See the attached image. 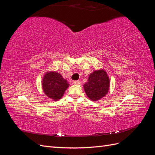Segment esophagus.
<instances>
[{"instance_id": "esophagus-1", "label": "esophagus", "mask_w": 155, "mask_h": 155, "mask_svg": "<svg viewBox=\"0 0 155 155\" xmlns=\"http://www.w3.org/2000/svg\"><path fill=\"white\" fill-rule=\"evenodd\" d=\"M72 83H73L74 85H78V84L80 83V81H73Z\"/></svg>"}]
</instances>
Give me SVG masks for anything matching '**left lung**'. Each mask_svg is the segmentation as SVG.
Here are the masks:
<instances>
[{"label":"left lung","mask_w":155,"mask_h":155,"mask_svg":"<svg viewBox=\"0 0 155 155\" xmlns=\"http://www.w3.org/2000/svg\"><path fill=\"white\" fill-rule=\"evenodd\" d=\"M109 78L104 70H99L90 74L88 82L84 84V90L92 101L100 100L108 93Z\"/></svg>","instance_id":"8db88e82"}]
</instances>
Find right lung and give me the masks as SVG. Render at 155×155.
Listing matches in <instances>:
<instances>
[{
	"label": "right lung",
	"mask_w": 155,
	"mask_h": 155,
	"mask_svg": "<svg viewBox=\"0 0 155 155\" xmlns=\"http://www.w3.org/2000/svg\"><path fill=\"white\" fill-rule=\"evenodd\" d=\"M69 84L61 75L56 72H47L43 79V88L45 94L54 101L60 100Z\"/></svg>",
	"instance_id": "obj_1"
}]
</instances>
